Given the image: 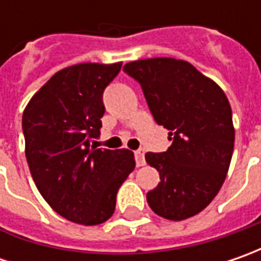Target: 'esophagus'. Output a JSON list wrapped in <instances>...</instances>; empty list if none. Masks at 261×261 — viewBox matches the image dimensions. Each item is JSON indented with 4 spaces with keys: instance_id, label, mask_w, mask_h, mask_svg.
<instances>
[{
    "instance_id": "obj_1",
    "label": "esophagus",
    "mask_w": 261,
    "mask_h": 261,
    "mask_svg": "<svg viewBox=\"0 0 261 261\" xmlns=\"http://www.w3.org/2000/svg\"><path fill=\"white\" fill-rule=\"evenodd\" d=\"M135 160H136V166L138 167L145 166V156H144V151H142V149H138V151H135Z\"/></svg>"
}]
</instances>
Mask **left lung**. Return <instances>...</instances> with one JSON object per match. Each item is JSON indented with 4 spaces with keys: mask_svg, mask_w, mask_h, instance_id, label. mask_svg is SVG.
Here are the masks:
<instances>
[{
    "mask_svg": "<svg viewBox=\"0 0 261 261\" xmlns=\"http://www.w3.org/2000/svg\"><path fill=\"white\" fill-rule=\"evenodd\" d=\"M158 125L170 130L166 152H148L161 181L146 193L149 207L170 221L197 215L225 181L234 151L232 112L222 88L187 61L149 58L129 62Z\"/></svg>",
    "mask_w": 261,
    "mask_h": 261,
    "instance_id": "8db88e82",
    "label": "left lung"
}]
</instances>
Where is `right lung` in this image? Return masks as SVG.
I'll use <instances>...</instances> for the list:
<instances>
[{
	"label": "right lung",
	"mask_w": 261,
	"mask_h": 261,
	"mask_svg": "<svg viewBox=\"0 0 261 261\" xmlns=\"http://www.w3.org/2000/svg\"><path fill=\"white\" fill-rule=\"evenodd\" d=\"M122 62H86L58 71L23 112L25 158L36 187L65 219L98 225L113 215L120 185L135 168L129 149L90 145L105 115L103 91Z\"/></svg>",
	"instance_id": "obj_1"
}]
</instances>
